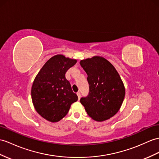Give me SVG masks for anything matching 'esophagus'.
<instances>
[{
	"label": "esophagus",
	"instance_id": "esophagus-1",
	"mask_svg": "<svg viewBox=\"0 0 159 159\" xmlns=\"http://www.w3.org/2000/svg\"><path fill=\"white\" fill-rule=\"evenodd\" d=\"M77 96H78V98H79V99H80V97H81L80 92H77Z\"/></svg>",
	"mask_w": 159,
	"mask_h": 159
}]
</instances>
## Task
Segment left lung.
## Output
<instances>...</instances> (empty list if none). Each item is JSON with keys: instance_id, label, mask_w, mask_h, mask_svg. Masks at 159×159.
Returning <instances> with one entry per match:
<instances>
[{"instance_id": "obj_1", "label": "left lung", "mask_w": 159, "mask_h": 159, "mask_svg": "<svg viewBox=\"0 0 159 159\" xmlns=\"http://www.w3.org/2000/svg\"><path fill=\"white\" fill-rule=\"evenodd\" d=\"M86 72L90 92L80 102L94 121H106L117 113L124 100L125 89L123 81L110 62L102 57L94 56L81 60Z\"/></svg>"}]
</instances>
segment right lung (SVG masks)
<instances>
[{"instance_id": "right-lung-1", "label": "right lung", "mask_w": 159, "mask_h": 159, "mask_svg": "<svg viewBox=\"0 0 159 159\" xmlns=\"http://www.w3.org/2000/svg\"><path fill=\"white\" fill-rule=\"evenodd\" d=\"M76 63V59L63 55H55L46 62L35 77L31 90L34 107L48 121H59L78 99L65 78L67 71Z\"/></svg>"}]
</instances>
